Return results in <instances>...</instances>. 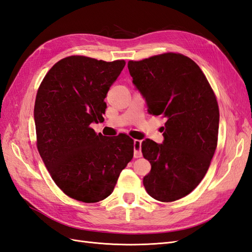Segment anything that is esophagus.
Segmentation results:
<instances>
[{"instance_id":"esophagus-1","label":"esophagus","mask_w":252,"mask_h":252,"mask_svg":"<svg viewBox=\"0 0 252 252\" xmlns=\"http://www.w3.org/2000/svg\"><path fill=\"white\" fill-rule=\"evenodd\" d=\"M141 145H142V141L140 140H134L133 142V149H134V158H141L142 157V151H141Z\"/></svg>"}]
</instances>
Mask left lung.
<instances>
[{"label":"left lung","instance_id":"8db88e82","mask_svg":"<svg viewBox=\"0 0 252 252\" xmlns=\"http://www.w3.org/2000/svg\"><path fill=\"white\" fill-rule=\"evenodd\" d=\"M128 69L148 112L166 121L163 144L142 143L143 157L151 164L144 187L158 201L180 200L200 184L217 149L216 94L201 68L181 53L129 61Z\"/></svg>","mask_w":252,"mask_h":252}]
</instances>
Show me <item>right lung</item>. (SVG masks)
I'll list each match as a JSON object with an SVG mask.
<instances>
[{"label":"right lung","instance_id":"1","mask_svg":"<svg viewBox=\"0 0 252 252\" xmlns=\"http://www.w3.org/2000/svg\"><path fill=\"white\" fill-rule=\"evenodd\" d=\"M125 64L124 60L67 57L50 68L37 89L36 147L52 180L71 199H106L133 158L130 136L106 138L90 127L104 121V98Z\"/></svg>","mask_w":252,"mask_h":252}]
</instances>
